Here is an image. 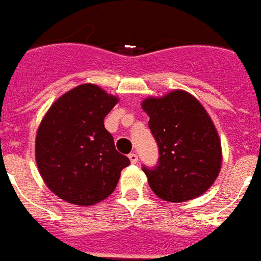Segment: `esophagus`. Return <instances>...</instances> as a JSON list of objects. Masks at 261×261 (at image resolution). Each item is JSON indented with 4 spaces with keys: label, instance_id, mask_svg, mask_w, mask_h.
<instances>
[{
    "label": "esophagus",
    "instance_id": "esophagus-1",
    "mask_svg": "<svg viewBox=\"0 0 261 261\" xmlns=\"http://www.w3.org/2000/svg\"><path fill=\"white\" fill-rule=\"evenodd\" d=\"M129 160H130V163H132V164H136V163H138V160H139L138 154L130 153V154H129Z\"/></svg>",
    "mask_w": 261,
    "mask_h": 261
}]
</instances>
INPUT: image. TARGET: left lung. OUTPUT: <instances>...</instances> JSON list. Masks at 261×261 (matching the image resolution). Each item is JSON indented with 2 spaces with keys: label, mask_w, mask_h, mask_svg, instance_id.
<instances>
[{
  "label": "left lung",
  "mask_w": 261,
  "mask_h": 261,
  "mask_svg": "<svg viewBox=\"0 0 261 261\" xmlns=\"http://www.w3.org/2000/svg\"><path fill=\"white\" fill-rule=\"evenodd\" d=\"M142 108L159 146L157 164L142 168L151 191L174 203L203 195L221 168V142L206 110L182 90L147 98Z\"/></svg>",
  "instance_id": "obj_1"
}]
</instances>
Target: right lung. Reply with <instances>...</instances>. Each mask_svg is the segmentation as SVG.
I'll return each mask as SVG.
<instances>
[{
  "instance_id": "right-lung-1",
  "label": "right lung",
  "mask_w": 261,
  "mask_h": 261,
  "mask_svg": "<svg viewBox=\"0 0 261 261\" xmlns=\"http://www.w3.org/2000/svg\"><path fill=\"white\" fill-rule=\"evenodd\" d=\"M117 102V97L87 83L60 97L43 118L36 163L45 185L62 200L91 206L107 199L130 164L104 126Z\"/></svg>"
}]
</instances>
